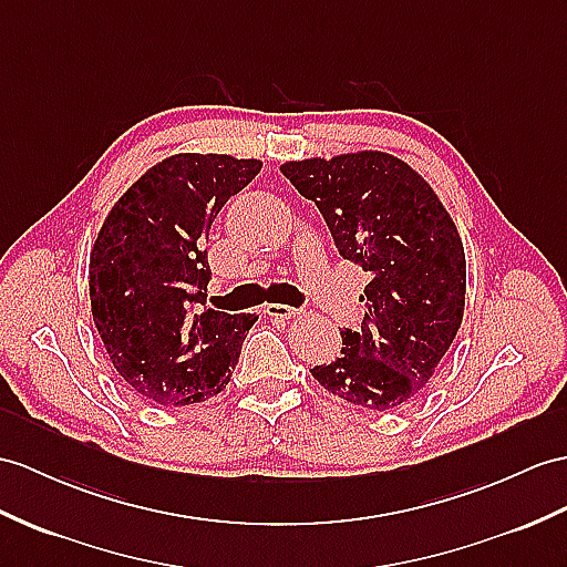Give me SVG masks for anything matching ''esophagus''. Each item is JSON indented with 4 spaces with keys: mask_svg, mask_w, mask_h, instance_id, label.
I'll use <instances>...</instances> for the list:
<instances>
[{
    "mask_svg": "<svg viewBox=\"0 0 567 567\" xmlns=\"http://www.w3.org/2000/svg\"><path fill=\"white\" fill-rule=\"evenodd\" d=\"M265 312H267L269 317H274V320H291V317L298 315L296 308H291V306H279V302H269V306L265 308Z\"/></svg>",
    "mask_w": 567,
    "mask_h": 567,
    "instance_id": "esophagus-1",
    "label": "esophagus"
}]
</instances>
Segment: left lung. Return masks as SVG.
I'll return each mask as SVG.
<instances>
[{
  "label": "left lung",
  "instance_id": "1",
  "mask_svg": "<svg viewBox=\"0 0 567 567\" xmlns=\"http://www.w3.org/2000/svg\"><path fill=\"white\" fill-rule=\"evenodd\" d=\"M281 173L324 216L343 259L370 271L358 331L312 378L365 411H396L421 394L457 337L466 259L450 212L409 163L384 151L286 161Z\"/></svg>",
  "mask_w": 567,
  "mask_h": 567
}]
</instances>
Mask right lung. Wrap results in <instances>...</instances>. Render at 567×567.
<instances>
[{"mask_svg":"<svg viewBox=\"0 0 567 567\" xmlns=\"http://www.w3.org/2000/svg\"><path fill=\"white\" fill-rule=\"evenodd\" d=\"M261 171L257 158L175 154L107 212L89 261L91 312L124 384L158 406L226 390L257 317L192 312L209 284L204 243L224 204Z\"/></svg>","mask_w":567,"mask_h":567,"instance_id":"1","label":"right lung"}]
</instances>
